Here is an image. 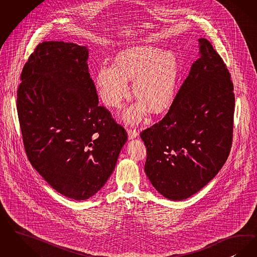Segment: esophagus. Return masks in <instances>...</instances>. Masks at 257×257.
I'll return each mask as SVG.
<instances>
[{
  "label": "esophagus",
  "instance_id": "esophagus-1",
  "mask_svg": "<svg viewBox=\"0 0 257 257\" xmlns=\"http://www.w3.org/2000/svg\"><path fill=\"white\" fill-rule=\"evenodd\" d=\"M128 137H129V140H134V139H136L138 137V133H137L136 130H132L131 129L128 132Z\"/></svg>",
  "mask_w": 257,
  "mask_h": 257
}]
</instances>
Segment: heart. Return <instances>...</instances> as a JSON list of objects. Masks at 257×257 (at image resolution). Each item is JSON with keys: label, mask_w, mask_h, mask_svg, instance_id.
I'll use <instances>...</instances> for the list:
<instances>
[{"label": "heart", "mask_w": 257, "mask_h": 257, "mask_svg": "<svg viewBox=\"0 0 257 257\" xmlns=\"http://www.w3.org/2000/svg\"><path fill=\"white\" fill-rule=\"evenodd\" d=\"M180 74V62L171 50L153 45H136L118 52L114 66L101 65L96 72L95 86L103 103L118 108L129 96V81L140 100L124 111L127 123H139L149 107L153 113L165 110L173 101Z\"/></svg>", "instance_id": "1"}]
</instances>
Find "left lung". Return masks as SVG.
<instances>
[{"label": "left lung", "mask_w": 257, "mask_h": 257, "mask_svg": "<svg viewBox=\"0 0 257 257\" xmlns=\"http://www.w3.org/2000/svg\"><path fill=\"white\" fill-rule=\"evenodd\" d=\"M199 58L168 113L141 133L147 159L144 171L156 190L172 201L205 187L225 165L232 142L234 93L230 74L205 38Z\"/></svg>", "instance_id": "1"}]
</instances>
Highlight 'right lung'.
Returning a JSON list of instances; mask_svg holds the SVG:
<instances>
[{
    "label": "right lung",
    "instance_id": "1",
    "mask_svg": "<svg viewBox=\"0 0 257 257\" xmlns=\"http://www.w3.org/2000/svg\"><path fill=\"white\" fill-rule=\"evenodd\" d=\"M87 46L43 42L26 63L17 111L34 169L63 196L82 201L113 173L127 141L123 127L98 106Z\"/></svg>",
    "mask_w": 257,
    "mask_h": 257
}]
</instances>
